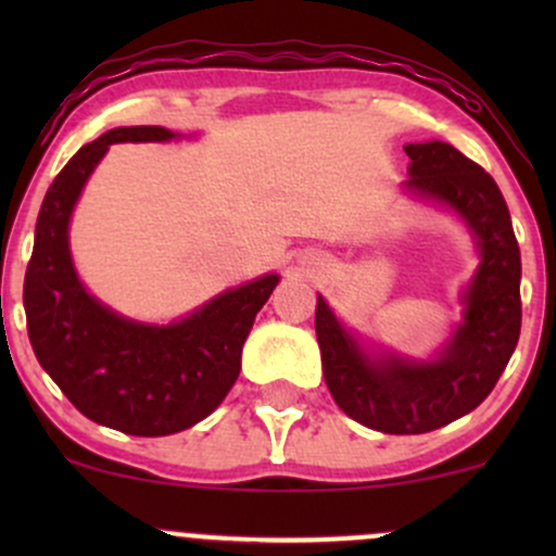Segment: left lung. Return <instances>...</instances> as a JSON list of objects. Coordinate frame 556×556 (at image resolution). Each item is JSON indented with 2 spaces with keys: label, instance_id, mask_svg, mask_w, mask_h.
Listing matches in <instances>:
<instances>
[{
  "label": "left lung",
  "instance_id": "1",
  "mask_svg": "<svg viewBox=\"0 0 556 556\" xmlns=\"http://www.w3.org/2000/svg\"><path fill=\"white\" fill-rule=\"evenodd\" d=\"M413 195L450 206L473 232L481 264L463 292V324L437 358L368 355L316 298L324 379L350 418L384 433H426L476 410L520 337V248L494 177L442 140L405 146Z\"/></svg>",
  "mask_w": 556,
  "mask_h": 556
}]
</instances>
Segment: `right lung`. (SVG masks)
<instances>
[{"mask_svg":"<svg viewBox=\"0 0 556 556\" xmlns=\"http://www.w3.org/2000/svg\"><path fill=\"white\" fill-rule=\"evenodd\" d=\"M169 138L167 127L138 125L83 146L43 195L23 285L28 337L43 371L83 416L132 437H167L212 416L238 381L253 318L279 282V274H266L167 327L132 321L88 295L67 240L83 185L112 143Z\"/></svg>","mask_w":556,"mask_h":556,"instance_id":"add662e5","label":"right lung"}]
</instances>
